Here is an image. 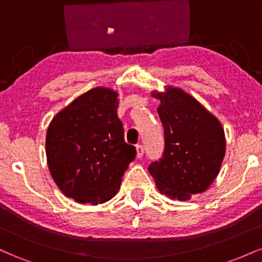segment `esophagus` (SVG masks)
Segmentation results:
<instances>
[{
  "mask_svg": "<svg viewBox=\"0 0 262 262\" xmlns=\"http://www.w3.org/2000/svg\"><path fill=\"white\" fill-rule=\"evenodd\" d=\"M135 149H137V158H141V156L144 155V148L143 145H137L135 146Z\"/></svg>",
  "mask_w": 262,
  "mask_h": 262,
  "instance_id": "obj_1",
  "label": "esophagus"
}]
</instances>
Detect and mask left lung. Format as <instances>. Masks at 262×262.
<instances>
[{"instance_id": "8db88e82", "label": "left lung", "mask_w": 262, "mask_h": 262, "mask_svg": "<svg viewBox=\"0 0 262 262\" xmlns=\"http://www.w3.org/2000/svg\"><path fill=\"white\" fill-rule=\"evenodd\" d=\"M165 135V149L148 170L161 193L187 201L209 187L225 154L222 124L197 100L180 89L152 93Z\"/></svg>"}]
</instances>
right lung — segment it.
Returning <instances> with one entry per match:
<instances>
[{
    "label": "right lung",
    "instance_id": "1",
    "mask_svg": "<svg viewBox=\"0 0 262 262\" xmlns=\"http://www.w3.org/2000/svg\"><path fill=\"white\" fill-rule=\"evenodd\" d=\"M119 101L110 89L90 90L54 117L47 133L48 166L65 196L103 203L118 192L135 146L124 141Z\"/></svg>",
    "mask_w": 262,
    "mask_h": 262
}]
</instances>
